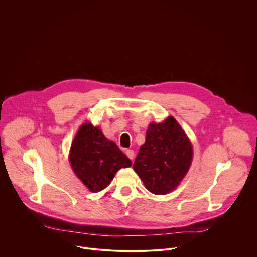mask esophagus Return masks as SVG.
Returning <instances> with one entry per match:
<instances>
[{"mask_svg": "<svg viewBox=\"0 0 257 257\" xmlns=\"http://www.w3.org/2000/svg\"><path fill=\"white\" fill-rule=\"evenodd\" d=\"M126 156L130 159V160H133L134 159V152L132 150H127L126 151Z\"/></svg>", "mask_w": 257, "mask_h": 257, "instance_id": "1", "label": "esophagus"}]
</instances>
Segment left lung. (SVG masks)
Wrapping results in <instances>:
<instances>
[{
  "instance_id": "8db88e82",
  "label": "left lung",
  "mask_w": 257,
  "mask_h": 257,
  "mask_svg": "<svg viewBox=\"0 0 257 257\" xmlns=\"http://www.w3.org/2000/svg\"><path fill=\"white\" fill-rule=\"evenodd\" d=\"M193 159L192 143L174 117L151 123L133 170L153 194L175 190L188 173Z\"/></svg>"
}]
</instances>
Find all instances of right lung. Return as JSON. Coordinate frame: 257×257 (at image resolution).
Instances as JSON below:
<instances>
[{
	"mask_svg": "<svg viewBox=\"0 0 257 257\" xmlns=\"http://www.w3.org/2000/svg\"><path fill=\"white\" fill-rule=\"evenodd\" d=\"M69 162L83 185L93 193L106 188L116 173L131 167V161L118 145L108 140L98 126L83 123L72 141Z\"/></svg>",
	"mask_w": 257,
	"mask_h": 257,
	"instance_id": "1",
	"label": "right lung"
}]
</instances>
